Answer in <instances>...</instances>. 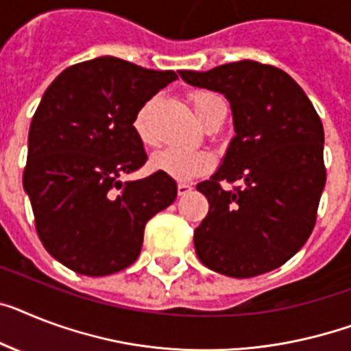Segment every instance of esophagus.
<instances>
[{
    "instance_id": "obj_1",
    "label": "esophagus",
    "mask_w": 351,
    "mask_h": 351,
    "mask_svg": "<svg viewBox=\"0 0 351 351\" xmlns=\"http://www.w3.org/2000/svg\"><path fill=\"white\" fill-rule=\"evenodd\" d=\"M192 192V184H188V182H179L178 184V193L179 195H186V193Z\"/></svg>"
}]
</instances>
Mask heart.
Masks as SVG:
<instances>
[{"label": "heart", "instance_id": "obj_1", "mask_svg": "<svg viewBox=\"0 0 351 351\" xmlns=\"http://www.w3.org/2000/svg\"><path fill=\"white\" fill-rule=\"evenodd\" d=\"M193 111L197 118L204 123L210 118L219 104H224L217 93L211 91H195L190 95ZM150 117H152V102L145 104L134 118V132L140 138L141 143L154 145L156 136L152 125H150ZM150 167L156 172L169 176L176 181H190V179L201 178L204 173L213 169V156L208 150L201 149H182V147H167L152 154L150 158Z\"/></svg>", "mask_w": 351, "mask_h": 351}]
</instances>
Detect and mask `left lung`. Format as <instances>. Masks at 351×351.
<instances>
[{"mask_svg":"<svg viewBox=\"0 0 351 351\" xmlns=\"http://www.w3.org/2000/svg\"><path fill=\"white\" fill-rule=\"evenodd\" d=\"M184 82L222 93L234 136L224 161L197 184L210 204L193 231L204 265L231 278L269 273L311 237L326 182L319 114L291 75L256 60L179 71ZM241 184L228 189L222 182Z\"/></svg>","mask_w":351,"mask_h":351,"instance_id":"1","label":"left lung"}]
</instances>
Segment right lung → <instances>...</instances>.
<instances>
[{"instance_id":"obj_1","label":"right lung","mask_w":351,"mask_h":351,"mask_svg":"<svg viewBox=\"0 0 351 351\" xmlns=\"http://www.w3.org/2000/svg\"><path fill=\"white\" fill-rule=\"evenodd\" d=\"M178 75L98 57L66 68L43 95L28 132L23 186L45 249L86 276H107L140 256L145 224L176 201L178 184L147 161L134 118Z\"/></svg>"}]
</instances>
